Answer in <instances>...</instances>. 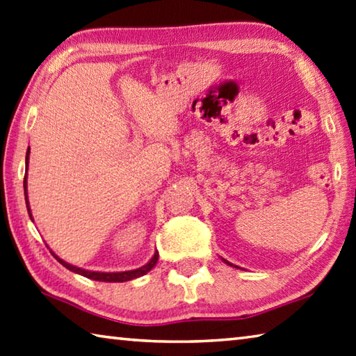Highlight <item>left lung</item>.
Segmentation results:
<instances>
[{
	"mask_svg": "<svg viewBox=\"0 0 356 356\" xmlns=\"http://www.w3.org/2000/svg\"><path fill=\"white\" fill-rule=\"evenodd\" d=\"M224 263H227V264H230V266H234V264H232V263H229L227 260H224Z\"/></svg>",
	"mask_w": 356,
	"mask_h": 356,
	"instance_id": "left-lung-1",
	"label": "left lung"
}]
</instances>
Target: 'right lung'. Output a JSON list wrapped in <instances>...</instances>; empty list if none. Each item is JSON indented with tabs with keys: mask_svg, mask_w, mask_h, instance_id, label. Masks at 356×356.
<instances>
[{
	"mask_svg": "<svg viewBox=\"0 0 356 356\" xmlns=\"http://www.w3.org/2000/svg\"><path fill=\"white\" fill-rule=\"evenodd\" d=\"M29 152H31V147H28V151H26V176L23 180V186H24V199H26V207H28V213H29V218L32 219V213L29 209V200H28V163H29ZM51 254L54 255V258L57 261H59L62 266H65L67 269H70L71 273H76L79 275L87 277V279H92L96 282H127V280H134V279H138V277L145 275L149 273V270L156 266L157 260H159V252L156 250L154 252V255L149 261H147L145 266H141L138 269H134V270H124V273H95V270H86V269H81L77 266H73V264H70L67 261H63L62 258L57 257L53 250H51Z\"/></svg>",
	"mask_w": 356,
	"mask_h": 356,
	"instance_id": "right-lung-1",
	"label": "right lung"
}]
</instances>
